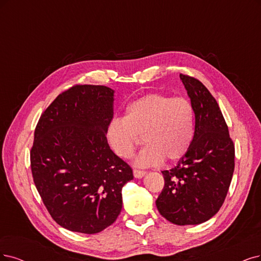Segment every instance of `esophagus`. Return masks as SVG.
Returning a JSON list of instances; mask_svg holds the SVG:
<instances>
[{
    "mask_svg": "<svg viewBox=\"0 0 261 261\" xmlns=\"http://www.w3.org/2000/svg\"><path fill=\"white\" fill-rule=\"evenodd\" d=\"M145 174H146V172L143 171V170H138V169L133 170V175H134V177H137V178H142Z\"/></svg>",
    "mask_w": 261,
    "mask_h": 261,
    "instance_id": "1",
    "label": "esophagus"
}]
</instances>
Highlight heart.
<instances>
[{"label": "heart", "instance_id": "heart-1", "mask_svg": "<svg viewBox=\"0 0 261 261\" xmlns=\"http://www.w3.org/2000/svg\"><path fill=\"white\" fill-rule=\"evenodd\" d=\"M195 134V112L184 96L148 93L131 102L124 117L114 118L108 138L120 158L132 156L141 137L146 142L134 158L138 167H150L163 159L173 161L189 150Z\"/></svg>", "mask_w": 261, "mask_h": 261}]
</instances>
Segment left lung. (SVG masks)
<instances>
[{
  "instance_id": "left-lung-1",
  "label": "left lung",
  "mask_w": 261,
  "mask_h": 261,
  "mask_svg": "<svg viewBox=\"0 0 261 261\" xmlns=\"http://www.w3.org/2000/svg\"><path fill=\"white\" fill-rule=\"evenodd\" d=\"M180 80L195 112L194 140L176 167L162 171L165 186L156 205L172 224L199 225L224 204L234 171V144L206 87L189 75L180 74Z\"/></svg>"
}]
</instances>
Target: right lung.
I'll list each match as a JSON object with an SVG mask.
<instances>
[{
  "instance_id": "add662e5",
  "label": "right lung",
  "mask_w": 261,
  "mask_h": 261,
  "mask_svg": "<svg viewBox=\"0 0 261 261\" xmlns=\"http://www.w3.org/2000/svg\"><path fill=\"white\" fill-rule=\"evenodd\" d=\"M114 91L74 85L42 114L30 151L35 187L53 219L75 232L93 234L111 226L121 207L131 167L110 148Z\"/></svg>"
}]
</instances>
